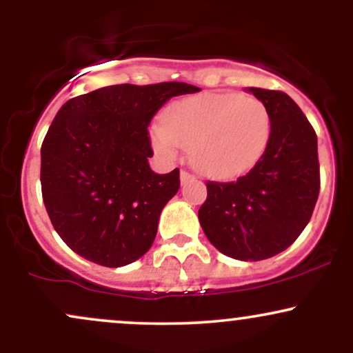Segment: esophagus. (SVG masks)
I'll use <instances>...</instances> for the list:
<instances>
[{
	"mask_svg": "<svg viewBox=\"0 0 353 353\" xmlns=\"http://www.w3.org/2000/svg\"><path fill=\"white\" fill-rule=\"evenodd\" d=\"M194 179H196V177H194L190 172L181 171V182H182V184H188V182H192Z\"/></svg>",
	"mask_w": 353,
	"mask_h": 353,
	"instance_id": "obj_1",
	"label": "esophagus"
}]
</instances>
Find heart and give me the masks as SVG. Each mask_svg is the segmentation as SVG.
I'll list each match as a JSON object with an SVG mask.
<instances>
[{"mask_svg":"<svg viewBox=\"0 0 353 353\" xmlns=\"http://www.w3.org/2000/svg\"><path fill=\"white\" fill-rule=\"evenodd\" d=\"M272 136V117L261 99L237 92H205L176 101L154 125L152 144L164 159L189 149L197 171L229 179L252 169Z\"/></svg>","mask_w":353,"mask_h":353,"instance_id":"b5f03b06","label":"heart"}]
</instances>
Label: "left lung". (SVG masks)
<instances>
[{"mask_svg": "<svg viewBox=\"0 0 353 353\" xmlns=\"http://www.w3.org/2000/svg\"><path fill=\"white\" fill-rule=\"evenodd\" d=\"M249 91L272 117L269 145L237 181H208L199 222L222 254L237 261H264L285 250L309 224L320 189L317 134L285 92Z\"/></svg>", "mask_w": 353, "mask_h": 353, "instance_id": "left-lung-1", "label": "left lung"}]
</instances>
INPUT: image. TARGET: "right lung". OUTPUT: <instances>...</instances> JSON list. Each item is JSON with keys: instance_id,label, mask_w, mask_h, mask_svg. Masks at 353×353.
I'll use <instances>...</instances> for the list:
<instances>
[{"instance_id": "1", "label": "right lung", "mask_w": 353, "mask_h": 353, "mask_svg": "<svg viewBox=\"0 0 353 353\" xmlns=\"http://www.w3.org/2000/svg\"><path fill=\"white\" fill-rule=\"evenodd\" d=\"M185 83L116 84L63 104L41 145V192L59 237L76 254L123 267L151 249L161 210L179 190V169L151 171L148 125Z\"/></svg>"}]
</instances>
